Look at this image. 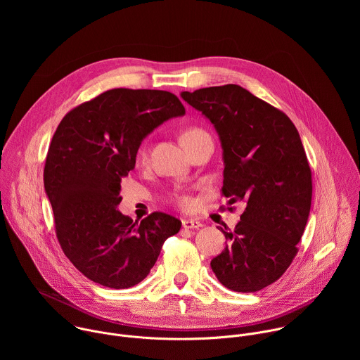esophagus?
<instances>
[{
    "label": "esophagus",
    "instance_id": "obj_1",
    "mask_svg": "<svg viewBox=\"0 0 360 360\" xmlns=\"http://www.w3.org/2000/svg\"><path fill=\"white\" fill-rule=\"evenodd\" d=\"M182 226L185 229H199L202 226V222H199L198 219H184L182 221Z\"/></svg>",
    "mask_w": 360,
    "mask_h": 360
}]
</instances>
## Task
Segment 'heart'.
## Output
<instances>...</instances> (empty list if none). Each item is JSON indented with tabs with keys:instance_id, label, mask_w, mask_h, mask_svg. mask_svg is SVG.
Wrapping results in <instances>:
<instances>
[{
	"instance_id": "b5f03b06",
	"label": "heart",
	"mask_w": 360,
	"mask_h": 360,
	"mask_svg": "<svg viewBox=\"0 0 360 360\" xmlns=\"http://www.w3.org/2000/svg\"><path fill=\"white\" fill-rule=\"evenodd\" d=\"M205 136H210V135H208L207 132H205L202 128L189 127V128H186V129L182 131V134H181V142H182V145L189 150L191 146H192L196 141H199L200 138H205ZM146 158H148L146 149H145V146H141V148H139V152H138V160H139L141 162H145ZM169 199H171L174 203H176L178 207H181V208H189V207H191V198L186 196V195H184V193H179V192L171 193Z\"/></svg>"
}]
</instances>
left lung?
<instances>
[{
  "label": "left lung",
  "instance_id": "left-lung-1",
  "mask_svg": "<svg viewBox=\"0 0 360 360\" xmlns=\"http://www.w3.org/2000/svg\"><path fill=\"white\" fill-rule=\"evenodd\" d=\"M182 98L219 134L222 195L246 205L233 231L221 228L228 243L211 268L225 288L258 292L290 266L309 217L312 171L300 136L285 112L235 84Z\"/></svg>",
  "mask_w": 360,
  "mask_h": 360
}]
</instances>
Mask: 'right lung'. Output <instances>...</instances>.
Returning a JSON list of instances; mask_svg holds the SVG:
<instances>
[{"instance_id": "obj_1", "label": "right lung", "mask_w": 360, "mask_h": 360, "mask_svg": "<svg viewBox=\"0 0 360 360\" xmlns=\"http://www.w3.org/2000/svg\"><path fill=\"white\" fill-rule=\"evenodd\" d=\"M184 114L172 92L114 88L60 122L46 152L44 186L65 256L92 282L112 289L139 283L164 242L179 232L181 221L168 214L152 212L138 224L117 207L141 141Z\"/></svg>"}]
</instances>
